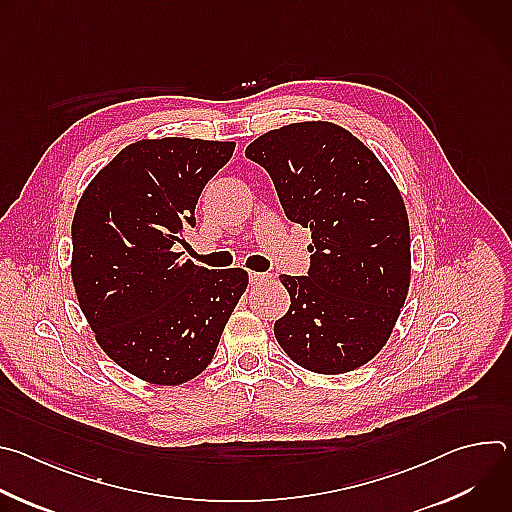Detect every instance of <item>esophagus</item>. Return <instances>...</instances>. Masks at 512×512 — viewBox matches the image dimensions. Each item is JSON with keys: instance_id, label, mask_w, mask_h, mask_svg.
Returning a JSON list of instances; mask_svg holds the SVG:
<instances>
[{"instance_id": "obj_1", "label": "esophagus", "mask_w": 512, "mask_h": 512, "mask_svg": "<svg viewBox=\"0 0 512 512\" xmlns=\"http://www.w3.org/2000/svg\"><path fill=\"white\" fill-rule=\"evenodd\" d=\"M249 279H251L253 285H261V283H269V281H271V275H269V273L251 271V273H249Z\"/></svg>"}]
</instances>
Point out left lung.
<instances>
[{
  "mask_svg": "<svg viewBox=\"0 0 512 512\" xmlns=\"http://www.w3.org/2000/svg\"><path fill=\"white\" fill-rule=\"evenodd\" d=\"M245 156L269 172L289 221L312 233L310 273L279 277L291 300L273 326L279 346L312 373L362 367L387 344L411 281L409 218L395 180L330 121L271 129Z\"/></svg>",
  "mask_w": 512,
  "mask_h": 512,
  "instance_id": "left-lung-1",
  "label": "left lung"
}]
</instances>
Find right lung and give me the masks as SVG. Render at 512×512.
<instances>
[{
    "mask_svg": "<svg viewBox=\"0 0 512 512\" xmlns=\"http://www.w3.org/2000/svg\"><path fill=\"white\" fill-rule=\"evenodd\" d=\"M235 145L139 139L97 172L77 204L70 275L79 306L103 352L145 383L198 377L247 289L245 269L210 271L174 251Z\"/></svg>",
    "mask_w": 512,
    "mask_h": 512,
    "instance_id": "add662e5",
    "label": "right lung"
}]
</instances>
